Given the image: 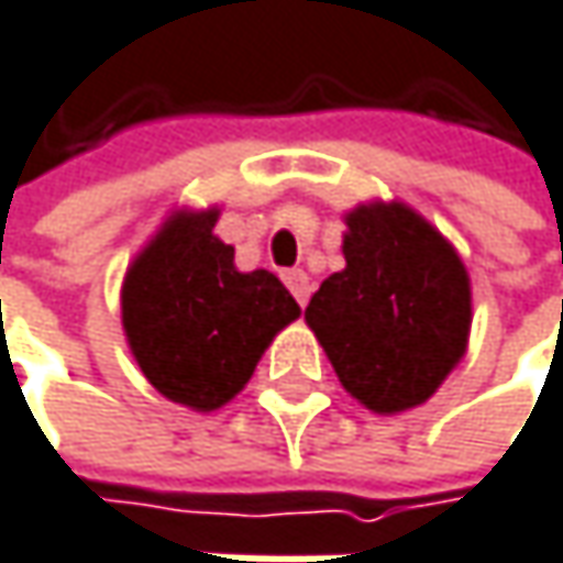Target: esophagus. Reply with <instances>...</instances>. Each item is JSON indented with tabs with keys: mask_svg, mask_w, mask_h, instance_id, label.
Masks as SVG:
<instances>
[{
	"mask_svg": "<svg viewBox=\"0 0 563 563\" xmlns=\"http://www.w3.org/2000/svg\"><path fill=\"white\" fill-rule=\"evenodd\" d=\"M283 280H286L289 292L296 296V302H299V306H306V302H309L312 280H309V274H306V271H286V274H283Z\"/></svg>",
	"mask_w": 563,
	"mask_h": 563,
	"instance_id": "obj_1",
	"label": "esophagus"
}]
</instances>
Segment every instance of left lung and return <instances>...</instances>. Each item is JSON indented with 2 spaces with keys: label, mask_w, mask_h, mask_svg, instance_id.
I'll use <instances>...</instances> for the list:
<instances>
[{
  "label": "left lung",
  "mask_w": 563,
  "mask_h": 563,
  "mask_svg": "<svg viewBox=\"0 0 563 563\" xmlns=\"http://www.w3.org/2000/svg\"><path fill=\"white\" fill-rule=\"evenodd\" d=\"M344 271L312 292L306 325L341 386L371 412L432 399L467 354L471 277L454 244L399 199L344 212Z\"/></svg>",
  "instance_id": "8db88e82"
}]
</instances>
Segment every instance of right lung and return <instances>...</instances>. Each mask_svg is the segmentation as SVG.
<instances>
[{
	"mask_svg": "<svg viewBox=\"0 0 563 563\" xmlns=\"http://www.w3.org/2000/svg\"><path fill=\"white\" fill-rule=\"evenodd\" d=\"M222 209H174L122 280V329L141 374L192 412H216L251 380L299 302L271 271H238L216 234Z\"/></svg>",
	"mask_w": 563,
	"mask_h": 563,
	"instance_id": "right-lung-1",
	"label": "right lung"
}]
</instances>
